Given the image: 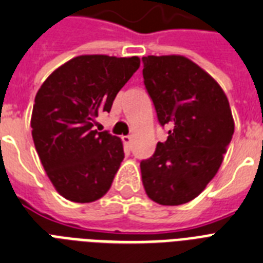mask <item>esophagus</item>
<instances>
[{
    "label": "esophagus",
    "instance_id": "obj_1",
    "mask_svg": "<svg viewBox=\"0 0 263 263\" xmlns=\"http://www.w3.org/2000/svg\"><path fill=\"white\" fill-rule=\"evenodd\" d=\"M122 141H123V144L129 146V145L132 144V137H130V136H123L122 137Z\"/></svg>",
    "mask_w": 263,
    "mask_h": 263
}]
</instances>
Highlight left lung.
<instances>
[{
	"label": "left lung",
	"mask_w": 263,
	"mask_h": 263,
	"mask_svg": "<svg viewBox=\"0 0 263 263\" xmlns=\"http://www.w3.org/2000/svg\"><path fill=\"white\" fill-rule=\"evenodd\" d=\"M144 83L158 121L169 123L165 142L141 162L145 192L161 205L194 200L222 165L234 134L229 99L219 83L181 55L146 56Z\"/></svg>",
	"instance_id": "1"
}]
</instances>
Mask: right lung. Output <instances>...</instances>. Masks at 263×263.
I'll return each mask as SVG.
<instances>
[{"mask_svg":"<svg viewBox=\"0 0 263 263\" xmlns=\"http://www.w3.org/2000/svg\"><path fill=\"white\" fill-rule=\"evenodd\" d=\"M140 63L138 56H77L39 88L30 118L34 147L67 200L91 203L110 190L123 160L122 141L94 126Z\"/></svg>","mask_w":263,"mask_h":263,"instance_id":"add662e5","label":"right lung"}]
</instances>
